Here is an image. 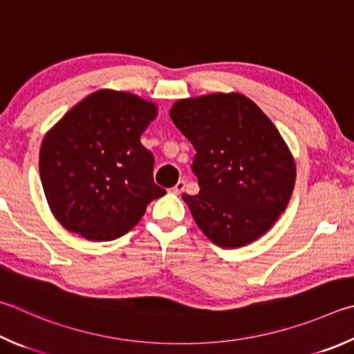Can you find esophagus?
I'll return each mask as SVG.
<instances>
[{
	"mask_svg": "<svg viewBox=\"0 0 354 354\" xmlns=\"http://www.w3.org/2000/svg\"><path fill=\"white\" fill-rule=\"evenodd\" d=\"M184 189H185V181L184 179H179V181L175 184V187L171 189V192L173 194H183Z\"/></svg>",
	"mask_w": 354,
	"mask_h": 354,
	"instance_id": "obj_1",
	"label": "esophagus"
}]
</instances>
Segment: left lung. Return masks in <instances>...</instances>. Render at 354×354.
Instances as JSON below:
<instances>
[{
    "mask_svg": "<svg viewBox=\"0 0 354 354\" xmlns=\"http://www.w3.org/2000/svg\"><path fill=\"white\" fill-rule=\"evenodd\" d=\"M170 118L196 150L199 194L183 199L199 229L221 248L260 239L285 212L295 181L277 128L241 94L179 100Z\"/></svg>",
    "mask_w": 354,
    "mask_h": 354,
    "instance_id": "1",
    "label": "left lung"
}]
</instances>
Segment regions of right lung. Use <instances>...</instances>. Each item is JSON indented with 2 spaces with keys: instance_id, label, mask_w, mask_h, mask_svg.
<instances>
[{
  "instance_id": "add662e5",
  "label": "right lung",
  "mask_w": 354,
  "mask_h": 354,
  "mask_svg": "<svg viewBox=\"0 0 354 354\" xmlns=\"http://www.w3.org/2000/svg\"><path fill=\"white\" fill-rule=\"evenodd\" d=\"M156 106L130 93L102 89L83 99L44 138L40 178L57 220L91 241H110L136 226L153 199L155 158L140 134Z\"/></svg>"
}]
</instances>
